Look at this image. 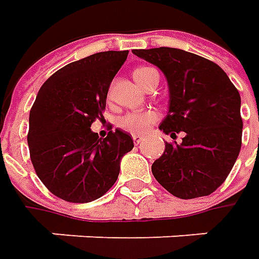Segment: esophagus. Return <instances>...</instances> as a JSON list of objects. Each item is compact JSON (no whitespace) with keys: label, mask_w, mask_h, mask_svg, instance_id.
<instances>
[{"label":"esophagus","mask_w":259,"mask_h":259,"mask_svg":"<svg viewBox=\"0 0 259 259\" xmlns=\"http://www.w3.org/2000/svg\"><path fill=\"white\" fill-rule=\"evenodd\" d=\"M141 140H143V135H138V134L133 135V141H134V144H140V143H141Z\"/></svg>","instance_id":"34e87169"}]
</instances>
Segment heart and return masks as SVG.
<instances>
[{
    "mask_svg": "<svg viewBox=\"0 0 259 259\" xmlns=\"http://www.w3.org/2000/svg\"><path fill=\"white\" fill-rule=\"evenodd\" d=\"M155 73L157 72L153 67L143 66V67H137L133 72V76H134L135 82L145 89ZM157 121H158V114L151 109L141 111V112H128L118 119V126L124 131L133 133V134H143Z\"/></svg>",
    "mask_w": 259,
    "mask_h": 259,
    "instance_id": "1",
    "label": "heart"
}]
</instances>
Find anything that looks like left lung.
Wrapping results in <instances>:
<instances>
[{
    "mask_svg": "<svg viewBox=\"0 0 259 259\" xmlns=\"http://www.w3.org/2000/svg\"><path fill=\"white\" fill-rule=\"evenodd\" d=\"M133 53L163 70L170 109L160 130L182 143H165L151 171L180 199L213 193L231 173L242 144L241 96L222 67L180 49H135Z\"/></svg>",
    "mask_w": 259,
    "mask_h": 259,
    "instance_id": "left-lung-1",
    "label": "left lung"
}]
</instances>
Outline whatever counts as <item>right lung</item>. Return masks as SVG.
I'll use <instances>...</instances> for the list:
<instances>
[{"label":"right lung","instance_id":"obj_1","mask_svg":"<svg viewBox=\"0 0 259 259\" xmlns=\"http://www.w3.org/2000/svg\"><path fill=\"white\" fill-rule=\"evenodd\" d=\"M128 50L101 52L59 69L40 88L30 111L27 143L35 174L70 203L104 196L116 182L122 155L133 150L121 130L99 138L91 131L104 112L109 85Z\"/></svg>","mask_w":259,"mask_h":259}]
</instances>
